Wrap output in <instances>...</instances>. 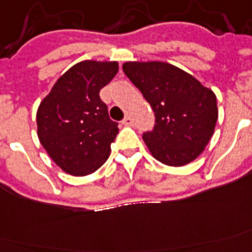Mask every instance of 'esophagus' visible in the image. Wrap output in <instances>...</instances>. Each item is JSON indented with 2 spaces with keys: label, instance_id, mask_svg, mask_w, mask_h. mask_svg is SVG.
Segmentation results:
<instances>
[{
  "label": "esophagus",
  "instance_id": "1",
  "mask_svg": "<svg viewBox=\"0 0 252 252\" xmlns=\"http://www.w3.org/2000/svg\"><path fill=\"white\" fill-rule=\"evenodd\" d=\"M132 122H134V121H132V118L130 116H126L124 118V121H122V124L126 125V126H131Z\"/></svg>",
  "mask_w": 252,
  "mask_h": 252
}]
</instances>
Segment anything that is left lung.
Segmentation results:
<instances>
[{"mask_svg":"<svg viewBox=\"0 0 252 252\" xmlns=\"http://www.w3.org/2000/svg\"><path fill=\"white\" fill-rule=\"evenodd\" d=\"M122 68L155 116L153 130L143 132L154 158L175 167L194 160L214 132L218 118L216 94L171 64L131 62Z\"/></svg>","mask_w":252,"mask_h":252,"instance_id":"1","label":"left lung"}]
</instances>
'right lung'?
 <instances>
[{
  "label": "right lung",
  "mask_w": 252,
  "mask_h": 252,
  "mask_svg": "<svg viewBox=\"0 0 252 252\" xmlns=\"http://www.w3.org/2000/svg\"><path fill=\"white\" fill-rule=\"evenodd\" d=\"M117 72V62H81L56 81L39 105V140L67 173L85 176L108 160L118 122L110 120L99 91Z\"/></svg>",
  "instance_id": "right-lung-1"
}]
</instances>
